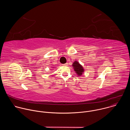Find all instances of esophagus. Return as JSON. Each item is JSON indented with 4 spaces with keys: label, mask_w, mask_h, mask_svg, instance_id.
<instances>
[{
    "label": "esophagus",
    "mask_w": 130,
    "mask_h": 130,
    "mask_svg": "<svg viewBox=\"0 0 130 130\" xmlns=\"http://www.w3.org/2000/svg\"><path fill=\"white\" fill-rule=\"evenodd\" d=\"M63 65H64V66H67V65H68V63H65V64H63Z\"/></svg>",
    "instance_id": "esophagus-1"
}]
</instances>
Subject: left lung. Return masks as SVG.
I'll use <instances>...</instances> for the list:
<instances>
[{
	"label": "left lung",
	"mask_w": 130,
	"mask_h": 130,
	"mask_svg": "<svg viewBox=\"0 0 130 130\" xmlns=\"http://www.w3.org/2000/svg\"><path fill=\"white\" fill-rule=\"evenodd\" d=\"M72 66L73 68H74V70L75 71L76 73H77V75L79 77L81 76L84 71L83 66L77 61L73 62Z\"/></svg>",
	"instance_id": "1"
}]
</instances>
